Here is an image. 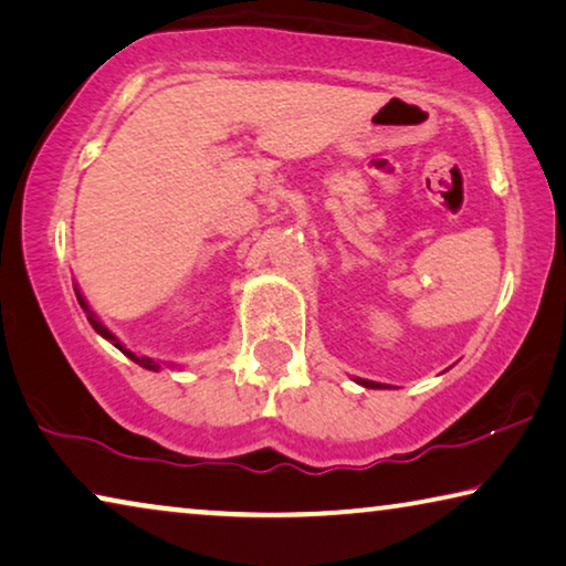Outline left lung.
<instances>
[{"label": "left lung", "mask_w": 566, "mask_h": 566, "mask_svg": "<svg viewBox=\"0 0 566 566\" xmlns=\"http://www.w3.org/2000/svg\"><path fill=\"white\" fill-rule=\"evenodd\" d=\"M360 385H365V388H388V385H380V382H373V380H357Z\"/></svg>", "instance_id": "1"}]
</instances>
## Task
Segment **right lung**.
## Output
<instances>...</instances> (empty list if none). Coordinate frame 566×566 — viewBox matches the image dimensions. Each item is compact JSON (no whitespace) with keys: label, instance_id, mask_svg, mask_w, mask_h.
<instances>
[{"label":"right lung","instance_id":"add662e5","mask_svg":"<svg viewBox=\"0 0 566 566\" xmlns=\"http://www.w3.org/2000/svg\"><path fill=\"white\" fill-rule=\"evenodd\" d=\"M77 302H80V307H83V310L87 312V319H90V325H93V329L97 332V335H103L105 339H111V343H113L115 347H118V349H123V353H125V355H128V357H130V360H136V363H138V365H143V367H148V370H158V365H156L154 360H148V357H136V355H133V353H130V349H125V347H123V345L118 343V337H115V335H113V332H111V329H107V327L103 325V322H101V319H97V317L93 315V312H90V310H87V302L83 300V294H80V292H77Z\"/></svg>","mask_w":566,"mask_h":566}]
</instances>
